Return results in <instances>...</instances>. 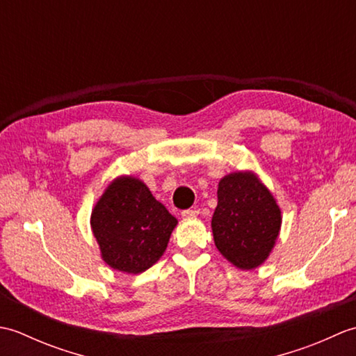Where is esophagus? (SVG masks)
Wrapping results in <instances>:
<instances>
[{
	"label": "esophagus",
	"mask_w": 356,
	"mask_h": 356,
	"mask_svg": "<svg viewBox=\"0 0 356 356\" xmlns=\"http://www.w3.org/2000/svg\"><path fill=\"white\" fill-rule=\"evenodd\" d=\"M199 214V209H185V211H182V217L184 218H193V217H195Z\"/></svg>",
	"instance_id": "1"
}]
</instances>
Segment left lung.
Returning <instances> with one entry per match:
<instances>
[{"mask_svg":"<svg viewBox=\"0 0 356 356\" xmlns=\"http://www.w3.org/2000/svg\"><path fill=\"white\" fill-rule=\"evenodd\" d=\"M214 243L226 260L251 270L268 260L282 229V209L257 172L238 170L218 182Z\"/></svg>","mask_w":356,"mask_h":356,"instance_id":"obj_1","label":"left lung"}]
</instances>
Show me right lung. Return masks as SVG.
<instances>
[{"mask_svg": "<svg viewBox=\"0 0 356 356\" xmlns=\"http://www.w3.org/2000/svg\"><path fill=\"white\" fill-rule=\"evenodd\" d=\"M101 259L111 269L140 274L161 259L177 218L154 199L139 177L113 179L90 217Z\"/></svg>", "mask_w": 356, "mask_h": 356, "instance_id": "add662e5", "label": "right lung"}]
</instances>
